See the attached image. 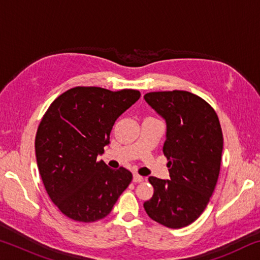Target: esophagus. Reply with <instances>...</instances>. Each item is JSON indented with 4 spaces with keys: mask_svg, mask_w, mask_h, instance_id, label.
Segmentation results:
<instances>
[{
    "mask_svg": "<svg viewBox=\"0 0 260 260\" xmlns=\"http://www.w3.org/2000/svg\"><path fill=\"white\" fill-rule=\"evenodd\" d=\"M133 181H134V182H142V181H143V177H141V175L135 173V174L133 175Z\"/></svg>",
    "mask_w": 260,
    "mask_h": 260,
    "instance_id": "1",
    "label": "esophagus"
}]
</instances>
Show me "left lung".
<instances>
[{
  "label": "left lung",
  "instance_id": "8db88e82",
  "mask_svg": "<svg viewBox=\"0 0 260 260\" xmlns=\"http://www.w3.org/2000/svg\"><path fill=\"white\" fill-rule=\"evenodd\" d=\"M144 100L166 120L162 152L171 180L149 177L153 195L147 214L160 225L182 228L203 213L218 181L223 146L214 109L186 90L152 91Z\"/></svg>",
  "mask_w": 260,
  "mask_h": 260
}]
</instances>
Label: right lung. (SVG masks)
I'll use <instances>...</instances> for the list:
<instances>
[{
    "instance_id": "right-lung-1",
    "label": "right lung",
    "mask_w": 260,
    "mask_h": 260,
    "mask_svg": "<svg viewBox=\"0 0 260 260\" xmlns=\"http://www.w3.org/2000/svg\"><path fill=\"white\" fill-rule=\"evenodd\" d=\"M140 96L135 89L74 87L43 114L35 136L39 172L50 200L68 218H105L129 186L128 170H112L96 159L110 142L114 121Z\"/></svg>"
}]
</instances>
